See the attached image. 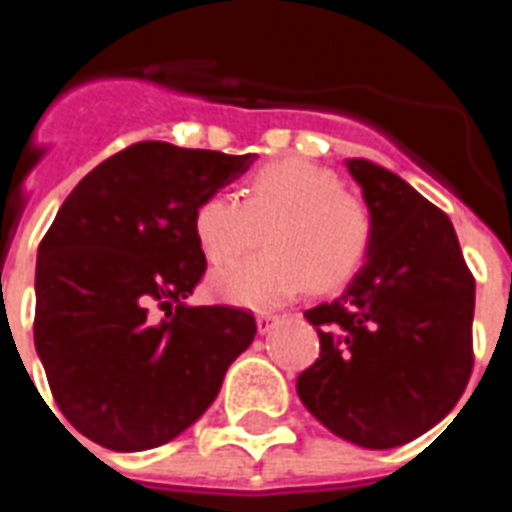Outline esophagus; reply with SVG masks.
Wrapping results in <instances>:
<instances>
[{
	"mask_svg": "<svg viewBox=\"0 0 512 512\" xmlns=\"http://www.w3.org/2000/svg\"><path fill=\"white\" fill-rule=\"evenodd\" d=\"M276 321H279L276 313H260V316H257V332H260V335L271 332V329L276 327Z\"/></svg>",
	"mask_w": 512,
	"mask_h": 512,
	"instance_id": "esophagus-1",
	"label": "esophagus"
}]
</instances>
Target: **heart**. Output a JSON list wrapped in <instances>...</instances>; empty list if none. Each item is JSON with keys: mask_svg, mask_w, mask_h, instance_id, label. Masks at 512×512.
Masks as SVG:
<instances>
[{"mask_svg": "<svg viewBox=\"0 0 512 512\" xmlns=\"http://www.w3.org/2000/svg\"><path fill=\"white\" fill-rule=\"evenodd\" d=\"M260 255L217 268L209 287L244 308H273L305 287L327 292L369 255L374 220L366 201L342 188L335 170L289 156L260 167L241 199L212 193L193 212V236L209 263H228L260 241Z\"/></svg>", "mask_w": 512, "mask_h": 512, "instance_id": "heart-1", "label": "heart"}]
</instances>
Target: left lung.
<instances>
[{"instance_id":"8db88e82","label":"left lung","mask_w":512,"mask_h":512,"mask_svg":"<svg viewBox=\"0 0 512 512\" xmlns=\"http://www.w3.org/2000/svg\"><path fill=\"white\" fill-rule=\"evenodd\" d=\"M348 170L374 239L348 289L305 311L321 353L297 393L335 436L393 449L438 425L468 388L476 279L441 209L366 159Z\"/></svg>"}]
</instances>
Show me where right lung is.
<instances>
[{
  "mask_svg": "<svg viewBox=\"0 0 512 512\" xmlns=\"http://www.w3.org/2000/svg\"><path fill=\"white\" fill-rule=\"evenodd\" d=\"M252 162L143 140L82 177L44 233L34 345L58 409L95 444L143 452L180 436L255 340L244 308L183 303L207 271L193 212Z\"/></svg>",
  "mask_w": 512,
  "mask_h": 512,
  "instance_id": "obj_1",
  "label": "right lung"
}]
</instances>
